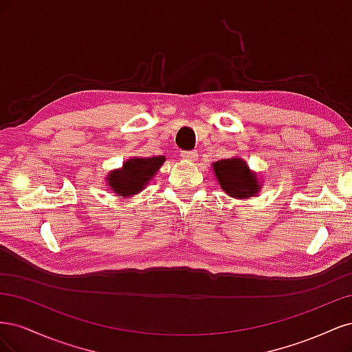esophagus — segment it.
I'll return each mask as SVG.
<instances>
[{
	"instance_id": "obj_1",
	"label": "esophagus",
	"mask_w": 352,
	"mask_h": 352,
	"mask_svg": "<svg viewBox=\"0 0 352 352\" xmlns=\"http://www.w3.org/2000/svg\"><path fill=\"white\" fill-rule=\"evenodd\" d=\"M180 157L184 160H188V162H194V160L198 158L197 151H180Z\"/></svg>"
}]
</instances>
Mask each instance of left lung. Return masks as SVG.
<instances>
[{
    "instance_id": "obj_1",
    "label": "left lung",
    "mask_w": 352,
    "mask_h": 352,
    "mask_svg": "<svg viewBox=\"0 0 352 352\" xmlns=\"http://www.w3.org/2000/svg\"><path fill=\"white\" fill-rule=\"evenodd\" d=\"M220 188L232 198L248 199L258 192L261 182L242 158H223L212 163Z\"/></svg>"
}]
</instances>
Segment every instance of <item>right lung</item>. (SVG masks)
Instances as JSON below:
<instances>
[{
	"instance_id": "1",
	"label": "right lung",
	"mask_w": 352,
	"mask_h": 352,
	"mask_svg": "<svg viewBox=\"0 0 352 352\" xmlns=\"http://www.w3.org/2000/svg\"><path fill=\"white\" fill-rule=\"evenodd\" d=\"M166 162L164 155L150 158H129L122 168L111 170L107 175V185L117 197H132L141 192L146 184L157 175L158 168Z\"/></svg>"
}]
</instances>
